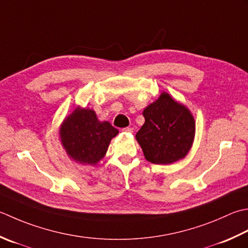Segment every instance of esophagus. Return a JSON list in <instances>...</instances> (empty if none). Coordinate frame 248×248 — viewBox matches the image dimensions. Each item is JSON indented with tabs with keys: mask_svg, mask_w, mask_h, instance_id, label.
<instances>
[{
	"mask_svg": "<svg viewBox=\"0 0 248 248\" xmlns=\"http://www.w3.org/2000/svg\"><path fill=\"white\" fill-rule=\"evenodd\" d=\"M123 131H124V132H133V128H131V127H125V128H124V129H123Z\"/></svg>",
	"mask_w": 248,
	"mask_h": 248,
	"instance_id": "esophagus-1",
	"label": "esophagus"
}]
</instances>
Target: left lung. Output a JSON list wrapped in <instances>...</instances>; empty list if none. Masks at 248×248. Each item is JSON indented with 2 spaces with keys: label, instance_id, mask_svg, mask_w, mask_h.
<instances>
[{
  "label": "left lung",
  "instance_id": "obj_1",
  "mask_svg": "<svg viewBox=\"0 0 248 248\" xmlns=\"http://www.w3.org/2000/svg\"><path fill=\"white\" fill-rule=\"evenodd\" d=\"M145 124L135 135L144 156L155 164H170L182 159L195 138V119L185 106L166 92L143 111Z\"/></svg>",
  "mask_w": 248,
  "mask_h": 248
}]
</instances>
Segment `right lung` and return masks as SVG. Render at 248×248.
Returning <instances> with one entry per match:
<instances>
[{
  "label": "right lung",
  "mask_w": 248,
  "mask_h": 248,
  "mask_svg": "<svg viewBox=\"0 0 248 248\" xmlns=\"http://www.w3.org/2000/svg\"><path fill=\"white\" fill-rule=\"evenodd\" d=\"M118 130L108 121L100 123L91 109H75L61 125L63 147L75 161L95 164L104 157Z\"/></svg>",
  "instance_id": "obj_1"
}]
</instances>
